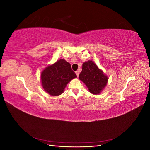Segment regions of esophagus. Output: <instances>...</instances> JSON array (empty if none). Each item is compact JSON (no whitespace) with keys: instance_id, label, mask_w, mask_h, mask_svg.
<instances>
[{"instance_id":"esophagus-1","label":"esophagus","mask_w":150,"mask_h":150,"mask_svg":"<svg viewBox=\"0 0 150 150\" xmlns=\"http://www.w3.org/2000/svg\"><path fill=\"white\" fill-rule=\"evenodd\" d=\"M76 75H77V76H79V72L78 71H77L76 72Z\"/></svg>"}]
</instances>
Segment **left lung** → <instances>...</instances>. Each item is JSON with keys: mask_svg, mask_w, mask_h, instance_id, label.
<instances>
[{"mask_svg": "<svg viewBox=\"0 0 150 150\" xmlns=\"http://www.w3.org/2000/svg\"><path fill=\"white\" fill-rule=\"evenodd\" d=\"M79 79L87 86L89 91L93 94L101 93L106 87L108 81L107 76L92 61L83 63Z\"/></svg>", "mask_w": 150, "mask_h": 150, "instance_id": "left-lung-1", "label": "left lung"}]
</instances>
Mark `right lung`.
<instances>
[{"label":"right lung","instance_id":"obj_1","mask_svg":"<svg viewBox=\"0 0 150 150\" xmlns=\"http://www.w3.org/2000/svg\"><path fill=\"white\" fill-rule=\"evenodd\" d=\"M75 78L77 76L71 64L62 59L47 66L40 74L43 89L53 96L62 94L66 85Z\"/></svg>","mask_w":150,"mask_h":150}]
</instances>
